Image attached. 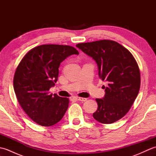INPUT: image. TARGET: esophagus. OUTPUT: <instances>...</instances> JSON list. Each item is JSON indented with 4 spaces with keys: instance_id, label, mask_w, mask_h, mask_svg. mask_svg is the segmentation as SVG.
Masks as SVG:
<instances>
[{
    "instance_id": "esophagus-1",
    "label": "esophagus",
    "mask_w": 156,
    "mask_h": 156,
    "mask_svg": "<svg viewBox=\"0 0 156 156\" xmlns=\"http://www.w3.org/2000/svg\"><path fill=\"white\" fill-rule=\"evenodd\" d=\"M76 98L77 99L78 101H86L87 100V98H82V97H76Z\"/></svg>"
}]
</instances>
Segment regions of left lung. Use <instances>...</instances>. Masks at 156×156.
<instances>
[{
  "label": "left lung",
  "instance_id": "1",
  "mask_svg": "<svg viewBox=\"0 0 156 156\" xmlns=\"http://www.w3.org/2000/svg\"><path fill=\"white\" fill-rule=\"evenodd\" d=\"M97 62L98 76L107 82L105 95L97 98L93 117L101 123L111 124L127 113L140 88L137 63L128 49L112 40H100L76 45Z\"/></svg>",
  "mask_w": 156,
  "mask_h": 156
}]
</instances>
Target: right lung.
Returning a JSON list of instances; mask_svg holds the SVG:
<instances>
[{
	"mask_svg": "<svg viewBox=\"0 0 156 156\" xmlns=\"http://www.w3.org/2000/svg\"><path fill=\"white\" fill-rule=\"evenodd\" d=\"M79 52L69 45L48 44L31 49L20 62L13 87L20 105L36 123L50 127L64 117L69 99L49 90L58 80L59 66L68 56Z\"/></svg>",
	"mask_w": 156,
	"mask_h": 156,
	"instance_id": "right-lung-1",
	"label": "right lung"
}]
</instances>
